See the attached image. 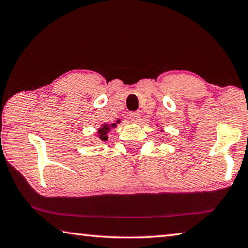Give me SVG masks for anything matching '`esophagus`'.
<instances>
[{
    "label": "esophagus",
    "mask_w": 248,
    "mask_h": 248,
    "mask_svg": "<svg viewBox=\"0 0 248 248\" xmlns=\"http://www.w3.org/2000/svg\"><path fill=\"white\" fill-rule=\"evenodd\" d=\"M129 118H130V121L133 124H138L140 119H141V115L139 112H131L130 115H129Z\"/></svg>",
    "instance_id": "1"
}]
</instances>
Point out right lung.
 I'll list each match as a JSON object with an SVG mask.
<instances>
[{"mask_svg": "<svg viewBox=\"0 0 248 248\" xmlns=\"http://www.w3.org/2000/svg\"><path fill=\"white\" fill-rule=\"evenodd\" d=\"M120 123V120L118 119L116 123H112V124H107V123H104L103 124L100 125V128L98 129L97 131V136L98 138H99L101 141H104V142H106V141L108 140V133L112 130L113 128L117 127V124Z\"/></svg>", "mask_w": 248, "mask_h": 248, "instance_id": "1", "label": "right lung"}]
</instances>
